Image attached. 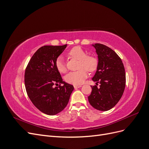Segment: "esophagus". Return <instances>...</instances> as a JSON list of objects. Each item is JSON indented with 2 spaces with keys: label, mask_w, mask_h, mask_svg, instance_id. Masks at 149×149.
I'll return each mask as SVG.
<instances>
[{
  "label": "esophagus",
  "mask_w": 149,
  "mask_h": 149,
  "mask_svg": "<svg viewBox=\"0 0 149 149\" xmlns=\"http://www.w3.org/2000/svg\"><path fill=\"white\" fill-rule=\"evenodd\" d=\"M81 87V85H74V89H78Z\"/></svg>",
  "instance_id": "obj_1"
}]
</instances>
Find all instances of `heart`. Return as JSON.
I'll list each match as a JSON object with an SVG mask.
<instances>
[{"mask_svg":"<svg viewBox=\"0 0 149 149\" xmlns=\"http://www.w3.org/2000/svg\"><path fill=\"white\" fill-rule=\"evenodd\" d=\"M69 55L72 58L79 61L78 65L79 70L70 72L65 76V79L70 84L79 85L82 84L84 79L88 77V72H93L97 69L98 65L97 58L93 55H88L87 52L80 47H74L69 52ZM55 66L60 73H65L66 67L64 59L61 56H58L55 61ZM86 69L87 70H85Z\"/></svg>","mask_w":149,"mask_h":149,"instance_id":"1","label":"heart"}]
</instances>
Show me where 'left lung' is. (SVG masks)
<instances>
[{
  "label": "left lung",
  "mask_w": 149,
  "mask_h": 149,
  "mask_svg": "<svg viewBox=\"0 0 149 149\" xmlns=\"http://www.w3.org/2000/svg\"><path fill=\"white\" fill-rule=\"evenodd\" d=\"M97 55L98 65L92 78L97 84L92 87L88 101L94 109L106 111L116 105L125 86V69L120 57L111 48L100 43L92 44Z\"/></svg>",
  "instance_id": "obj_1"
}]
</instances>
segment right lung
I'll return each mask as SVG.
<instances>
[{"mask_svg": "<svg viewBox=\"0 0 149 149\" xmlns=\"http://www.w3.org/2000/svg\"><path fill=\"white\" fill-rule=\"evenodd\" d=\"M67 45L40 47L31 58L25 73V85L31 101L38 110L49 116L63 110L74 87L63 81L55 66L57 58ZM63 84L58 87L55 84Z\"/></svg>", "mask_w": 149, "mask_h": 149, "instance_id": "obj_1", "label": "right lung"}]
</instances>
